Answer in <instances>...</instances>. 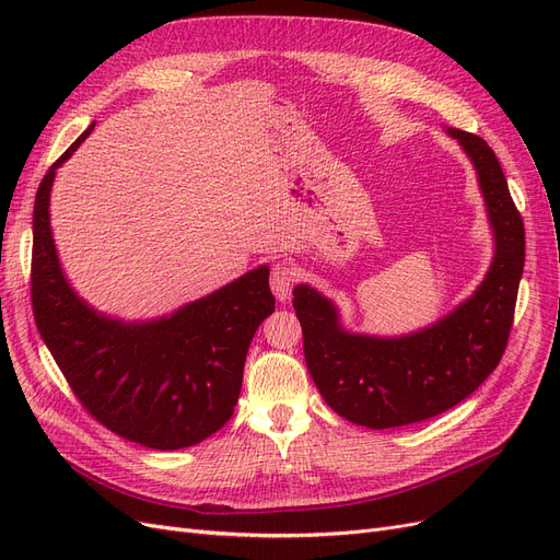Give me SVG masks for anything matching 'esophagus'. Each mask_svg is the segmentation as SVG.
<instances>
[{
    "mask_svg": "<svg viewBox=\"0 0 560 560\" xmlns=\"http://www.w3.org/2000/svg\"><path fill=\"white\" fill-rule=\"evenodd\" d=\"M294 282H296V270L287 261H278L273 270H270V290H273L278 301L290 299Z\"/></svg>",
    "mask_w": 560,
    "mask_h": 560,
    "instance_id": "esophagus-1",
    "label": "esophagus"
}]
</instances>
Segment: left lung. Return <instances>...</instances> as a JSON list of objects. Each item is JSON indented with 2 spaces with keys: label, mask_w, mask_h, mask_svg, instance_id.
Here are the masks:
<instances>
[{
  "label": "left lung",
  "mask_w": 560,
  "mask_h": 560,
  "mask_svg": "<svg viewBox=\"0 0 560 560\" xmlns=\"http://www.w3.org/2000/svg\"><path fill=\"white\" fill-rule=\"evenodd\" d=\"M448 135L474 163L495 235V257L477 292L428 329L378 338L346 331L329 299L308 284L294 287L311 376L354 425L401 428L448 411L493 374L512 331L525 261L523 219L495 151L479 135L457 128Z\"/></svg>",
  "instance_id": "left-lung-1"
}]
</instances>
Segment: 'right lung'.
<instances>
[{
	"label": "right lung",
	"mask_w": 560,
	"mask_h": 560,
	"mask_svg": "<svg viewBox=\"0 0 560 560\" xmlns=\"http://www.w3.org/2000/svg\"><path fill=\"white\" fill-rule=\"evenodd\" d=\"M93 126L48 167L37 189L32 217L37 329L83 409L107 430L156 451L194 446L233 416L252 336L276 311L268 266L151 322H121L93 311L67 282L48 222L56 171Z\"/></svg>",
	"instance_id": "1"
}]
</instances>
